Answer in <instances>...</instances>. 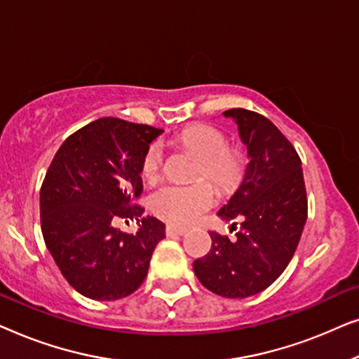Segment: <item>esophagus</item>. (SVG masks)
Returning <instances> with one entry per match:
<instances>
[{"mask_svg": "<svg viewBox=\"0 0 359 359\" xmlns=\"http://www.w3.org/2000/svg\"><path fill=\"white\" fill-rule=\"evenodd\" d=\"M186 232H188V229L176 227V225H168V227H166V235H168V237H173V235H184Z\"/></svg>", "mask_w": 359, "mask_h": 359, "instance_id": "34e87169", "label": "esophagus"}]
</instances>
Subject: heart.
Returning a JSON list of instances; mask_svg holds the SVG:
<instances>
[{"instance_id": "obj_1", "label": "heart", "mask_w": 359, "mask_h": 359, "mask_svg": "<svg viewBox=\"0 0 359 359\" xmlns=\"http://www.w3.org/2000/svg\"><path fill=\"white\" fill-rule=\"evenodd\" d=\"M181 144L194 151L201 160L198 178H208L222 191H230L238 184L243 173L240 154L229 150V140L212 126H198L181 135ZM165 150L160 140L147 147L142 158V176L154 183L163 168ZM217 194L208 181L193 184H165L151 194L150 209L156 217L175 225H189L215 204Z\"/></svg>"}]
</instances>
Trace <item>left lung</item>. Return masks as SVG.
<instances>
[{"label":"left lung","mask_w":359,"mask_h":359,"mask_svg":"<svg viewBox=\"0 0 359 359\" xmlns=\"http://www.w3.org/2000/svg\"><path fill=\"white\" fill-rule=\"evenodd\" d=\"M222 114L237 124L250 158L238 189L217 214L225 222L240 220V229L233 242L209 232L210 252L193 268L209 291L243 299L271 286L291 262L307 220V196L301 158L271 121L242 107Z\"/></svg>","instance_id":"1"}]
</instances>
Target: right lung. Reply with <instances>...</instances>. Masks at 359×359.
Returning <instances> with one entry per match:
<instances>
[{"mask_svg":"<svg viewBox=\"0 0 359 359\" xmlns=\"http://www.w3.org/2000/svg\"><path fill=\"white\" fill-rule=\"evenodd\" d=\"M161 129L101 117L63 142L41 188V227L63 278L93 301L130 296L149 273L165 224L142 217V158ZM137 218V234L114 227Z\"/></svg>","mask_w":359,"mask_h":359,"instance_id":"obj_1","label":"right lung"}]
</instances>
